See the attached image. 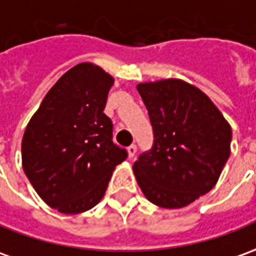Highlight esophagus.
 Masks as SVG:
<instances>
[{
  "mask_svg": "<svg viewBox=\"0 0 256 256\" xmlns=\"http://www.w3.org/2000/svg\"><path fill=\"white\" fill-rule=\"evenodd\" d=\"M126 150H128V158H134V156H135V153H136V145H134V144H132L131 146H128V148H126Z\"/></svg>",
  "mask_w": 256,
  "mask_h": 256,
  "instance_id": "obj_1",
  "label": "esophagus"
}]
</instances>
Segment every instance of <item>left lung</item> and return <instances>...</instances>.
Here are the masks:
<instances>
[{
    "label": "left lung",
    "instance_id": "8db88e82",
    "mask_svg": "<svg viewBox=\"0 0 256 256\" xmlns=\"http://www.w3.org/2000/svg\"><path fill=\"white\" fill-rule=\"evenodd\" d=\"M150 118L154 144L134 163L148 200L178 209L205 195L230 156L232 126L196 86L162 79L136 86Z\"/></svg>",
    "mask_w": 256,
    "mask_h": 256
}]
</instances>
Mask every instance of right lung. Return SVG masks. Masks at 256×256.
<instances>
[{
    "label": "right lung",
    "instance_id": "right-lung-1",
    "mask_svg": "<svg viewBox=\"0 0 256 256\" xmlns=\"http://www.w3.org/2000/svg\"><path fill=\"white\" fill-rule=\"evenodd\" d=\"M112 84L114 78L98 65H75L44 96L24 130V174L58 212L76 214L98 205L116 166L126 158L103 112Z\"/></svg>",
    "mask_w": 256,
    "mask_h": 256
}]
</instances>
